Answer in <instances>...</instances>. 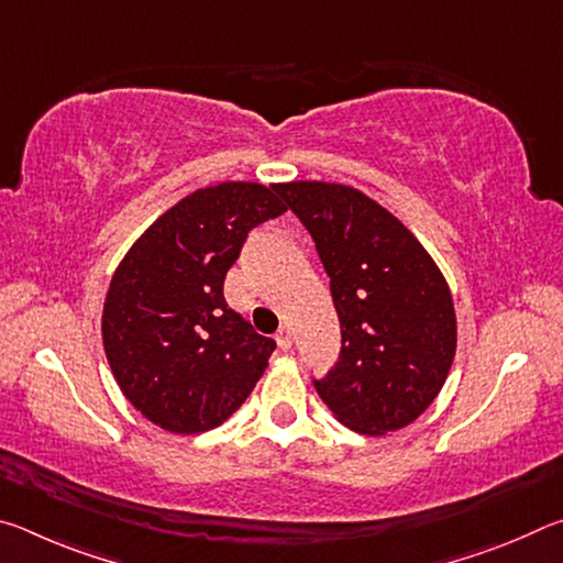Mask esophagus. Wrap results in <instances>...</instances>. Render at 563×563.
<instances>
[{
	"label": "esophagus",
	"instance_id": "34e87169",
	"mask_svg": "<svg viewBox=\"0 0 563 563\" xmlns=\"http://www.w3.org/2000/svg\"><path fill=\"white\" fill-rule=\"evenodd\" d=\"M275 340H278V347H280L283 352H288V350L292 347V335H290L288 328H280L278 335H275Z\"/></svg>",
	"mask_w": 563,
	"mask_h": 563
}]
</instances>
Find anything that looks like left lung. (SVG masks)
<instances>
[{
    "label": "left lung",
    "mask_w": 563,
    "mask_h": 563,
    "mask_svg": "<svg viewBox=\"0 0 563 563\" xmlns=\"http://www.w3.org/2000/svg\"><path fill=\"white\" fill-rule=\"evenodd\" d=\"M310 233L340 318V355L320 379L342 424L385 434L424 412L450 373L456 318L430 253L397 218L342 184L275 188Z\"/></svg>",
    "instance_id": "obj_1"
}]
</instances>
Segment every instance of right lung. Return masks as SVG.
<instances>
[{
    "label": "right lung",
    "mask_w": 563,
    "mask_h": 563,
    "mask_svg": "<svg viewBox=\"0 0 563 563\" xmlns=\"http://www.w3.org/2000/svg\"><path fill=\"white\" fill-rule=\"evenodd\" d=\"M275 188H198L113 273L101 318L111 373L129 402L168 432L225 422L268 367L275 340L228 308L223 280L247 233L285 213Z\"/></svg>",
    "instance_id": "obj_1"
}]
</instances>
